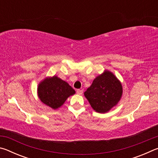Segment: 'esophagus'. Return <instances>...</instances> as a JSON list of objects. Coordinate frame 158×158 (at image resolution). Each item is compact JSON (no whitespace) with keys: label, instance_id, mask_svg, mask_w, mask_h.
Masks as SVG:
<instances>
[{"label":"esophagus","instance_id":"1","mask_svg":"<svg viewBox=\"0 0 158 158\" xmlns=\"http://www.w3.org/2000/svg\"><path fill=\"white\" fill-rule=\"evenodd\" d=\"M77 94H79V95H82L83 90H80V89H77Z\"/></svg>","mask_w":158,"mask_h":158}]
</instances>
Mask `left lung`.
<instances>
[{"label": "left lung", "mask_w": 158, "mask_h": 158, "mask_svg": "<svg viewBox=\"0 0 158 158\" xmlns=\"http://www.w3.org/2000/svg\"><path fill=\"white\" fill-rule=\"evenodd\" d=\"M123 95L121 82L111 72L105 69L96 77L84 96L94 110L105 114L118 105Z\"/></svg>", "instance_id": "obj_1"}]
</instances>
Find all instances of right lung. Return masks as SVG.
Returning a JSON list of instances; mask_svg holds the SVG:
<instances>
[{"mask_svg":"<svg viewBox=\"0 0 158 158\" xmlns=\"http://www.w3.org/2000/svg\"><path fill=\"white\" fill-rule=\"evenodd\" d=\"M37 91L40 100L53 109L60 107L69 96L75 94L68 83L56 75L47 77L40 82Z\"/></svg>","mask_w":158,"mask_h":158,"instance_id":"1","label":"right lung"}]
</instances>
